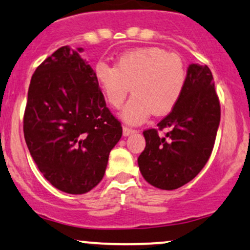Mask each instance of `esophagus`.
<instances>
[{"label": "esophagus", "mask_w": 250, "mask_h": 250, "mask_svg": "<svg viewBox=\"0 0 250 250\" xmlns=\"http://www.w3.org/2000/svg\"><path fill=\"white\" fill-rule=\"evenodd\" d=\"M135 129H131V128H129V127H127V125H123V135H125V136H128V135H130V134H133V133H135Z\"/></svg>", "instance_id": "1"}]
</instances>
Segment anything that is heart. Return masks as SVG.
Wrapping results in <instances>:
<instances>
[{
	"label": "heart",
	"instance_id": "heart-1",
	"mask_svg": "<svg viewBox=\"0 0 250 250\" xmlns=\"http://www.w3.org/2000/svg\"><path fill=\"white\" fill-rule=\"evenodd\" d=\"M96 83L111 107L120 108L129 90L121 116L130 125L145 122L151 113L161 115L175 107L187 81V68L176 54L159 47L123 53L115 65L100 61L94 69Z\"/></svg>",
	"mask_w": 250,
	"mask_h": 250
}]
</instances>
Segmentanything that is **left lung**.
<instances>
[{
	"label": "left lung",
	"instance_id": "left-lung-1",
	"mask_svg": "<svg viewBox=\"0 0 250 250\" xmlns=\"http://www.w3.org/2000/svg\"><path fill=\"white\" fill-rule=\"evenodd\" d=\"M221 108L207 65L190 64L185 89L157 129L143 131L146 148L137 159L142 176L154 187L173 190L202 170L213 151Z\"/></svg>",
	"mask_w": 250,
	"mask_h": 250
}]
</instances>
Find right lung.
I'll return each mask as SVG.
<instances>
[{
	"label": "right lung",
	"instance_id": "1",
	"mask_svg": "<svg viewBox=\"0 0 250 250\" xmlns=\"http://www.w3.org/2000/svg\"><path fill=\"white\" fill-rule=\"evenodd\" d=\"M82 48H59L31 76L23 116L25 143L54 187L84 194L96 187L121 122L107 108Z\"/></svg>",
	"mask_w": 250,
	"mask_h": 250
}]
</instances>
